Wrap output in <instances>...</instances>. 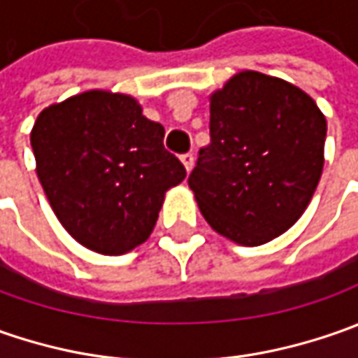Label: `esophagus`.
<instances>
[{
  "mask_svg": "<svg viewBox=\"0 0 358 358\" xmlns=\"http://www.w3.org/2000/svg\"><path fill=\"white\" fill-rule=\"evenodd\" d=\"M181 161H183V165H185L187 171H191V169H193V161H195L193 153H183V155H181Z\"/></svg>",
  "mask_w": 358,
  "mask_h": 358,
  "instance_id": "34e87169",
  "label": "esophagus"
}]
</instances>
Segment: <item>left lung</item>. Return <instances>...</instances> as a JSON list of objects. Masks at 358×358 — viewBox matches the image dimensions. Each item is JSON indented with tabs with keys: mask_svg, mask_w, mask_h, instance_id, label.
Listing matches in <instances>:
<instances>
[{
	"mask_svg": "<svg viewBox=\"0 0 358 358\" xmlns=\"http://www.w3.org/2000/svg\"><path fill=\"white\" fill-rule=\"evenodd\" d=\"M209 129L189 175L205 221L247 247L293 227L323 173L327 119L317 103L279 77L241 71L211 95Z\"/></svg>",
	"mask_w": 358,
	"mask_h": 358,
	"instance_id": "1",
	"label": "left lung"
}]
</instances>
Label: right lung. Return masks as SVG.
<instances>
[{
    "mask_svg": "<svg viewBox=\"0 0 358 358\" xmlns=\"http://www.w3.org/2000/svg\"><path fill=\"white\" fill-rule=\"evenodd\" d=\"M165 129L129 95L85 91L45 107L31 129L37 177L65 231L101 255L149 239L165 193L185 167Z\"/></svg>",
    "mask_w": 358,
    "mask_h": 358,
    "instance_id": "add662e5",
    "label": "right lung"
}]
</instances>
